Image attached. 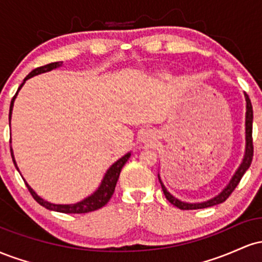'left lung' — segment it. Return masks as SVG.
<instances>
[{
	"instance_id": "left-lung-1",
	"label": "left lung",
	"mask_w": 262,
	"mask_h": 262,
	"mask_svg": "<svg viewBox=\"0 0 262 262\" xmlns=\"http://www.w3.org/2000/svg\"><path fill=\"white\" fill-rule=\"evenodd\" d=\"M245 97V104H246V112H245V150H244V156H243V160L240 162L239 167H237L234 175L231 176L229 183H228L225 187L222 189L221 193H218L217 196H214L210 200L204 201V202H196V203H189V202H185V201L179 200L175 196L170 193L167 191V188L165 187L164 182L161 181L160 173H159V181H160V185L162 187V191H164L165 197L166 200L169 201L171 204L177 207L180 209H201V208H207V207H212L215 206V204L223 203L228 197L230 196L231 192L235 189V187L239 185L240 180L242 177L244 176V173L246 172V170L250 167L251 161H252V154H254V148H252V106H251V101L249 98V96L244 93Z\"/></svg>"
}]
</instances>
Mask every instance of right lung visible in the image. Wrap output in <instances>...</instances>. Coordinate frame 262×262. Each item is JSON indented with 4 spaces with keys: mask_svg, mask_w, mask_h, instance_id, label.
Segmentation results:
<instances>
[{
    "mask_svg": "<svg viewBox=\"0 0 262 262\" xmlns=\"http://www.w3.org/2000/svg\"><path fill=\"white\" fill-rule=\"evenodd\" d=\"M60 66H62V61H56V62H52V64H48V65H44V66H40V68H37L34 69V70L32 71V73H29V75H27L26 79L23 80V82L20 83V86L18 87L16 95L13 96V98H12L11 101V106H10V124H11V118H12V111H13V104H14V100L17 98V95L18 92H19V90L22 89L23 85L26 83L27 80H29L31 77L33 76H37V75H40V74H44V73H49V71L52 70H55V69L60 68ZM11 143V141H10ZM130 154L132 152L129 151L127 152L125 155H123L121 159H118L114 164H112L110 166V169L106 171V173H104L103 179H102V181L100 183V186H98V188L96 189L93 193L90 194V196H87L86 198H83L82 201H80V202L77 203H73V204H55V203H52L49 202V201H45L44 198H41L40 196H38L37 193H35V191L33 189L31 186L27 183V181L25 180L27 187H28L29 192H31V194L33 196L37 202L40 204V206L45 207L47 209L49 210H54V212H61V213H68V214H70V213H89V212H92V210H96V209H100L101 207H103L104 204H107L108 201L111 200V197H112L113 192H114V188H116V185H117V181H118L119 179V173H121V170L122 167L124 166L125 162L128 161V159L130 158ZM11 155H12V160H13V164L14 166H16V169L18 170V172H19V169H18L17 166V162L14 160V155H13V149H12V145H11ZM20 173V172H19ZM23 179V177H22Z\"/></svg>",
    "mask_w": 262,
    "mask_h": 262,
    "instance_id": "right-lung-1",
    "label": "right lung"
}]
</instances>
